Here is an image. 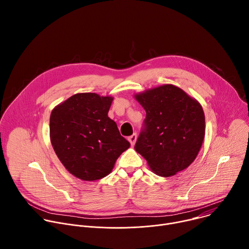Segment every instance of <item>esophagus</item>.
<instances>
[{"mask_svg": "<svg viewBox=\"0 0 249 249\" xmlns=\"http://www.w3.org/2000/svg\"><path fill=\"white\" fill-rule=\"evenodd\" d=\"M128 141L130 142V144H131L132 146H134L135 143H136V141H137V134H133L132 136H130V137L128 138Z\"/></svg>", "mask_w": 249, "mask_h": 249, "instance_id": "obj_1", "label": "esophagus"}]
</instances>
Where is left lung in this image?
<instances>
[{"label":"left lung","instance_id":"1","mask_svg":"<svg viewBox=\"0 0 249 249\" xmlns=\"http://www.w3.org/2000/svg\"><path fill=\"white\" fill-rule=\"evenodd\" d=\"M134 97L147 113L136 152L159 176L169 177L187 168L195 160L205 137V114L200 102L169 84Z\"/></svg>","mask_w":249,"mask_h":249}]
</instances>
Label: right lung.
Returning a JSON list of instances; mask_svg holds the SVG:
<instances>
[{
	"mask_svg": "<svg viewBox=\"0 0 249 249\" xmlns=\"http://www.w3.org/2000/svg\"><path fill=\"white\" fill-rule=\"evenodd\" d=\"M113 97L76 93L53 108L50 141L65 168L84 181L108 175L119 156L130 148L107 115Z\"/></svg>",
	"mask_w": 249,
	"mask_h": 249,
	"instance_id": "add662e5",
	"label": "right lung"
}]
</instances>
